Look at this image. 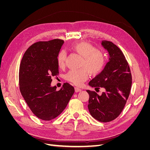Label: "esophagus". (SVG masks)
I'll return each mask as SVG.
<instances>
[{
  "mask_svg": "<svg viewBox=\"0 0 150 150\" xmlns=\"http://www.w3.org/2000/svg\"><path fill=\"white\" fill-rule=\"evenodd\" d=\"M82 91V89L79 88H75V92L76 93H78V92H80Z\"/></svg>",
  "mask_w": 150,
  "mask_h": 150,
  "instance_id": "esophagus-1",
  "label": "esophagus"
}]
</instances>
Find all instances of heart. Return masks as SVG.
Masks as SVG:
<instances>
[{
  "label": "heart",
  "instance_id": "obj_1",
  "mask_svg": "<svg viewBox=\"0 0 150 150\" xmlns=\"http://www.w3.org/2000/svg\"><path fill=\"white\" fill-rule=\"evenodd\" d=\"M71 49L83 57L81 66L86 69L71 70L66 75V79L76 86H81L88 79V72L92 76L98 74L103 69L106 64V57L104 54L93 45L82 42L72 45ZM67 54L64 50H61L57 56L58 66H64Z\"/></svg>",
  "mask_w": 150,
  "mask_h": 150
}]
</instances>
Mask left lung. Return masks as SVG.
I'll return each mask as SVG.
<instances>
[{"label":"left lung","mask_w":150,"mask_h":150,"mask_svg":"<svg viewBox=\"0 0 150 150\" xmlns=\"http://www.w3.org/2000/svg\"><path fill=\"white\" fill-rule=\"evenodd\" d=\"M102 47L109 54V61L100 74L89 83L95 90L102 88L101 95L87 90L89 95L88 110L100 122L116 119L123 110L131 91L132 78L128 63L120 49L110 41L103 40Z\"/></svg>","instance_id":"obj_1"}]
</instances>
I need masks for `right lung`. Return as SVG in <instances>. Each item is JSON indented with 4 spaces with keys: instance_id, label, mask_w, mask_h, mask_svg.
I'll use <instances>...</instances> for the list:
<instances>
[{
    "instance_id": "add662e5",
    "label": "right lung",
    "mask_w": 150,
    "mask_h": 150,
    "mask_svg": "<svg viewBox=\"0 0 150 150\" xmlns=\"http://www.w3.org/2000/svg\"><path fill=\"white\" fill-rule=\"evenodd\" d=\"M64 42L60 39L36 42L28 49L21 62L22 96L32 112L44 121L59 115L74 93V88L68 83L58 91L56 86H51L52 77L59 73L57 56Z\"/></svg>"
}]
</instances>
